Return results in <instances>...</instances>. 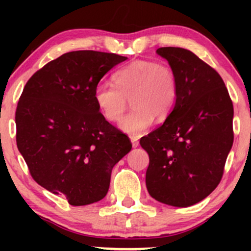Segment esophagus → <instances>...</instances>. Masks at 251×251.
Masks as SVG:
<instances>
[{"mask_svg":"<svg viewBox=\"0 0 251 251\" xmlns=\"http://www.w3.org/2000/svg\"><path fill=\"white\" fill-rule=\"evenodd\" d=\"M131 143H132V146H133V148H137V146L139 145V140H138L137 137H132Z\"/></svg>","mask_w":251,"mask_h":251,"instance_id":"1","label":"esophagus"}]
</instances>
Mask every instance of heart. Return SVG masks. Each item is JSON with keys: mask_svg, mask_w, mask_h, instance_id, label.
Listing matches in <instances>:
<instances>
[{"mask_svg": "<svg viewBox=\"0 0 251 251\" xmlns=\"http://www.w3.org/2000/svg\"><path fill=\"white\" fill-rule=\"evenodd\" d=\"M114 85L99 83L94 89V101L108 122H118L128 107L119 126L129 135L145 132L154 117L165 119L174 109L178 97V80L174 68L166 62L135 60L113 75Z\"/></svg>", "mask_w": 251, "mask_h": 251, "instance_id": "b5f03b06", "label": "heart"}]
</instances>
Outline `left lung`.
I'll use <instances>...</instances> for the list:
<instances>
[{
	"label": "left lung",
	"mask_w": 251,
	"mask_h": 251,
	"mask_svg": "<svg viewBox=\"0 0 251 251\" xmlns=\"http://www.w3.org/2000/svg\"><path fill=\"white\" fill-rule=\"evenodd\" d=\"M157 53L177 74L178 97L163 125L140 139L150 157L146 188L160 203L183 208L220 184L234 143V106L220 74L191 50Z\"/></svg>",
	"instance_id": "left-lung-1"
}]
</instances>
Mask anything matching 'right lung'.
<instances>
[{
	"label": "right lung",
	"instance_id": "1",
	"mask_svg": "<svg viewBox=\"0 0 251 251\" xmlns=\"http://www.w3.org/2000/svg\"><path fill=\"white\" fill-rule=\"evenodd\" d=\"M127 57L75 50L46 63L25 83L15 112L16 144L39 185L71 205L105 197L129 138L99 112L94 89Z\"/></svg>",
	"mask_w": 251,
	"mask_h": 251
}]
</instances>
